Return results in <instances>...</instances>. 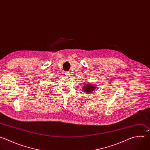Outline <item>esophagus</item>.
<instances>
[{
  "label": "esophagus",
  "instance_id": "34e87169",
  "mask_svg": "<svg viewBox=\"0 0 150 150\" xmlns=\"http://www.w3.org/2000/svg\"><path fill=\"white\" fill-rule=\"evenodd\" d=\"M69 74H70V73H69V72H68V71H67V72H65V75H67V76L69 75H70Z\"/></svg>",
  "mask_w": 150,
  "mask_h": 150
}]
</instances>
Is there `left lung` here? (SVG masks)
Masks as SVG:
<instances>
[{
  "label": "left lung",
  "instance_id": "obj_1",
  "mask_svg": "<svg viewBox=\"0 0 150 150\" xmlns=\"http://www.w3.org/2000/svg\"><path fill=\"white\" fill-rule=\"evenodd\" d=\"M95 89V87L90 83H86L84 88H83V90L86 93H91Z\"/></svg>",
  "mask_w": 150,
  "mask_h": 150
}]
</instances>
